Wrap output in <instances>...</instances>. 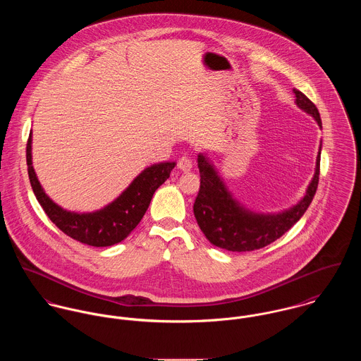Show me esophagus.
Segmentation results:
<instances>
[{"label":"esophagus","mask_w":361,"mask_h":361,"mask_svg":"<svg viewBox=\"0 0 361 361\" xmlns=\"http://www.w3.org/2000/svg\"><path fill=\"white\" fill-rule=\"evenodd\" d=\"M177 166H178V169L183 170V171H190V170L192 169V161H191L188 157L184 155V157L178 158Z\"/></svg>","instance_id":"1"}]
</instances>
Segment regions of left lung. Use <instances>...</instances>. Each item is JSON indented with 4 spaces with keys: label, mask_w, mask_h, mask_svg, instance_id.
<instances>
[{
    "label": "left lung",
    "mask_w": 361,
    "mask_h": 361,
    "mask_svg": "<svg viewBox=\"0 0 361 361\" xmlns=\"http://www.w3.org/2000/svg\"><path fill=\"white\" fill-rule=\"evenodd\" d=\"M296 105L310 114L319 126L320 114L316 105L299 90H293ZM321 148L316 173L305 198L296 206L279 214H256L245 210L227 191L213 166L200 155V185L194 203V214L202 233L217 247L231 252H249L264 247L282 237L307 210L316 195L320 176Z\"/></svg>",
    "instance_id": "1"
}]
</instances>
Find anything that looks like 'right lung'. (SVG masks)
<instances>
[{
  "mask_svg": "<svg viewBox=\"0 0 361 361\" xmlns=\"http://www.w3.org/2000/svg\"><path fill=\"white\" fill-rule=\"evenodd\" d=\"M26 161L33 192L49 220L68 237L97 247L111 246L128 237L144 217L154 192L170 177L176 166L174 161L152 164L111 204L94 213L80 214L62 209L42 191L32 166V133L26 145Z\"/></svg>",
  "mask_w": 361,
  "mask_h": 361,
  "instance_id": "1",
  "label": "right lung"
}]
</instances>
